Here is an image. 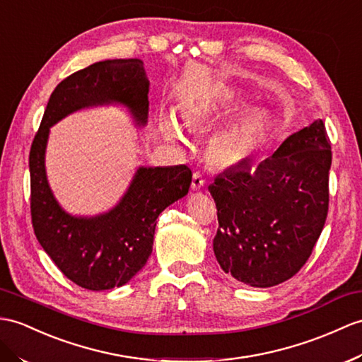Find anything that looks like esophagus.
I'll return each mask as SVG.
<instances>
[{
	"label": "esophagus",
	"mask_w": 362,
	"mask_h": 362,
	"mask_svg": "<svg viewBox=\"0 0 362 362\" xmlns=\"http://www.w3.org/2000/svg\"><path fill=\"white\" fill-rule=\"evenodd\" d=\"M204 184H206V181H204V178H202V175L201 173H193V178H192V189L193 190H199V189H202L204 187Z\"/></svg>",
	"instance_id": "esophagus-1"
}]
</instances>
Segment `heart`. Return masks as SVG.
<instances>
[{
  "label": "heart",
  "instance_id": "b5f03b06",
  "mask_svg": "<svg viewBox=\"0 0 362 362\" xmlns=\"http://www.w3.org/2000/svg\"><path fill=\"white\" fill-rule=\"evenodd\" d=\"M230 107V103H198L192 107L184 109L182 121L190 130H197L199 126L211 119L215 115ZM267 126V115L261 110H249L241 113L227 126L216 130L210 138L209 153L219 164L230 165L247 158ZM160 132L164 139L170 143H184L181 129L170 117H163L160 121Z\"/></svg>",
  "mask_w": 362,
  "mask_h": 362
}]
</instances>
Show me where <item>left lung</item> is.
Returning <instances> with one entry per match:
<instances>
[{
	"instance_id": "8db88e82",
	"label": "left lung",
	"mask_w": 362,
	"mask_h": 362,
	"mask_svg": "<svg viewBox=\"0 0 362 362\" xmlns=\"http://www.w3.org/2000/svg\"><path fill=\"white\" fill-rule=\"evenodd\" d=\"M330 141L322 119L255 167L243 161L209 186L218 209L219 266L250 287L290 279L310 257L329 210Z\"/></svg>"
}]
</instances>
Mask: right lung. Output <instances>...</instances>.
Returning a JSON list of instances; mask_svg holds the SVG:
<instances>
[{
	"instance_id": "obj_1",
	"label": "right lung",
	"mask_w": 362,
	"mask_h": 362,
	"mask_svg": "<svg viewBox=\"0 0 362 362\" xmlns=\"http://www.w3.org/2000/svg\"><path fill=\"white\" fill-rule=\"evenodd\" d=\"M148 87L139 58L104 59L78 70L50 95L30 147V211L37 240L64 276L93 292L124 286L146 266L156 218L187 195L192 172L186 164L139 165L113 207L96 215H74L59 204L47 180L50 127L78 110L103 105L124 107L136 127H146Z\"/></svg>"
}]
</instances>
